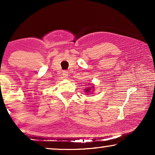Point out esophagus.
Listing matches in <instances>:
<instances>
[{
	"mask_svg": "<svg viewBox=\"0 0 155 155\" xmlns=\"http://www.w3.org/2000/svg\"><path fill=\"white\" fill-rule=\"evenodd\" d=\"M62 75L63 77H64V78H67V77L68 76V72L67 70H64L62 72Z\"/></svg>",
	"mask_w": 155,
	"mask_h": 155,
	"instance_id": "esophagus-1",
	"label": "esophagus"
}]
</instances>
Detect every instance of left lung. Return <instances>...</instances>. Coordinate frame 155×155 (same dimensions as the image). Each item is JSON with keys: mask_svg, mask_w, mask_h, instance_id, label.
<instances>
[{"mask_svg": "<svg viewBox=\"0 0 155 155\" xmlns=\"http://www.w3.org/2000/svg\"><path fill=\"white\" fill-rule=\"evenodd\" d=\"M90 89H91V87H89L87 89H85V92H90Z\"/></svg>", "mask_w": 155, "mask_h": 155, "instance_id": "8db88e82", "label": "left lung"}]
</instances>
